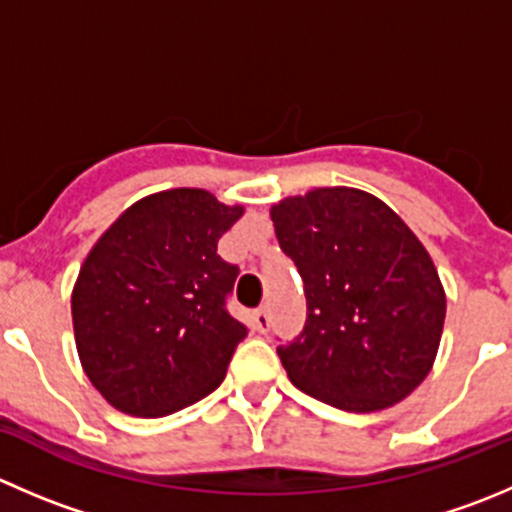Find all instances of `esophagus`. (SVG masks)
Masks as SVG:
<instances>
[{"label": "esophagus", "mask_w": 512, "mask_h": 512, "mask_svg": "<svg viewBox=\"0 0 512 512\" xmlns=\"http://www.w3.org/2000/svg\"><path fill=\"white\" fill-rule=\"evenodd\" d=\"M252 320H255V330L257 332H267V327H270V312H267V307H260V310H255Z\"/></svg>", "instance_id": "obj_1"}]
</instances>
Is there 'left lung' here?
<instances>
[{"label":"left lung","instance_id":"8db88e82","mask_svg":"<svg viewBox=\"0 0 512 512\" xmlns=\"http://www.w3.org/2000/svg\"><path fill=\"white\" fill-rule=\"evenodd\" d=\"M305 282L302 335L277 347L295 388L347 413L408 398L445 325L438 267L403 217L357 187H315L270 207Z\"/></svg>","mask_w":512,"mask_h":512}]
</instances>
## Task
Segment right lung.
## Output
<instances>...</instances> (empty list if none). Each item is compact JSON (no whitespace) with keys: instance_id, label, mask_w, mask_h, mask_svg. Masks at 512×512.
<instances>
[{"instance_id":"obj_1","label":"right lung","mask_w":512,"mask_h":512,"mask_svg":"<svg viewBox=\"0 0 512 512\" xmlns=\"http://www.w3.org/2000/svg\"><path fill=\"white\" fill-rule=\"evenodd\" d=\"M245 215L175 187L130 205L84 257L72 327L84 375L114 410L165 418L225 380L245 325L227 312L237 267L217 255Z\"/></svg>"}]
</instances>
